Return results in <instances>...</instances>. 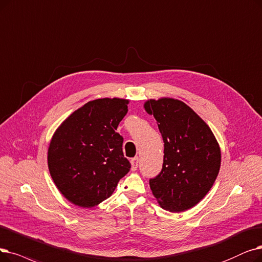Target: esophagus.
Masks as SVG:
<instances>
[{
	"label": "esophagus",
	"instance_id": "esophagus-1",
	"mask_svg": "<svg viewBox=\"0 0 262 262\" xmlns=\"http://www.w3.org/2000/svg\"><path fill=\"white\" fill-rule=\"evenodd\" d=\"M132 170L133 171H136V170H137V168H138V163H139V158L136 156V157H134L133 159H132Z\"/></svg>",
	"mask_w": 262,
	"mask_h": 262
}]
</instances>
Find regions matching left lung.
Wrapping results in <instances>:
<instances>
[{
	"instance_id": "left-lung-1",
	"label": "left lung",
	"mask_w": 262,
	"mask_h": 262,
	"mask_svg": "<svg viewBox=\"0 0 262 262\" xmlns=\"http://www.w3.org/2000/svg\"><path fill=\"white\" fill-rule=\"evenodd\" d=\"M153 115L164 141L163 168L150 179L161 206L170 212L192 208L213 186L221 167V150L212 130L183 101L150 99L144 104Z\"/></svg>"
}]
</instances>
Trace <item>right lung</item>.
Returning <instances> with one entry per match:
<instances>
[{
	"label": "right lung",
	"mask_w": 262,
	"mask_h": 262,
	"mask_svg": "<svg viewBox=\"0 0 262 262\" xmlns=\"http://www.w3.org/2000/svg\"><path fill=\"white\" fill-rule=\"evenodd\" d=\"M128 100L100 98L76 110L56 129L48 167L56 187L76 206L92 208L111 196L130 169L116 132Z\"/></svg>",
	"instance_id": "add662e5"
}]
</instances>
